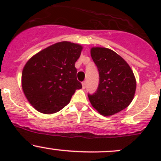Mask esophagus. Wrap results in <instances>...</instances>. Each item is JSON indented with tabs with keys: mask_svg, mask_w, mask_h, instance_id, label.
I'll use <instances>...</instances> for the list:
<instances>
[{
	"mask_svg": "<svg viewBox=\"0 0 161 161\" xmlns=\"http://www.w3.org/2000/svg\"><path fill=\"white\" fill-rule=\"evenodd\" d=\"M82 88L85 89L86 86V81H84V82H82Z\"/></svg>",
	"mask_w": 161,
	"mask_h": 161,
	"instance_id": "obj_1",
	"label": "esophagus"
}]
</instances>
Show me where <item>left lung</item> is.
I'll list each match as a JSON object with an SVG mask.
<instances>
[{
	"mask_svg": "<svg viewBox=\"0 0 161 161\" xmlns=\"http://www.w3.org/2000/svg\"><path fill=\"white\" fill-rule=\"evenodd\" d=\"M90 53L100 76L97 91L92 95L88 94L91 104L103 116L118 113L127 108L134 97L136 81L133 71L112 50L92 47Z\"/></svg>",
	"mask_w": 161,
	"mask_h": 161,
	"instance_id": "8db88e82",
	"label": "left lung"
}]
</instances>
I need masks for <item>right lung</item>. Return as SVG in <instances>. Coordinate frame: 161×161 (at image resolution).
<instances>
[{"mask_svg": "<svg viewBox=\"0 0 161 161\" xmlns=\"http://www.w3.org/2000/svg\"><path fill=\"white\" fill-rule=\"evenodd\" d=\"M82 47L63 41L45 48L27 61L22 86L30 104L43 114L61 111L82 84L76 79V61Z\"/></svg>", "mask_w": 161, "mask_h": 161, "instance_id": "add662e5", "label": "right lung"}]
</instances>
